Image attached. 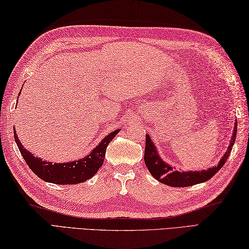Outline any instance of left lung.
<instances>
[{
  "instance_id": "obj_1",
  "label": "left lung",
  "mask_w": 249,
  "mask_h": 249,
  "mask_svg": "<svg viewBox=\"0 0 249 249\" xmlns=\"http://www.w3.org/2000/svg\"><path fill=\"white\" fill-rule=\"evenodd\" d=\"M236 130L237 122L235 121L233 134H232L228 150L226 151L224 156L220 158L217 166L201 171L173 170L174 167H172L170 163H168L161 160L160 154H158V151L156 149L154 142H153L149 135H146L144 150V162L146 165V168L149 169L150 173L157 179V181H160L162 184H166L168 186L186 187L206 182L220 170L221 167L225 165V162L228 160L236 138Z\"/></svg>"
}]
</instances>
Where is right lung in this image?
<instances>
[{
  "label": "right lung",
  "instance_id": "add662e5",
  "mask_svg": "<svg viewBox=\"0 0 249 249\" xmlns=\"http://www.w3.org/2000/svg\"><path fill=\"white\" fill-rule=\"evenodd\" d=\"M20 95V93H19ZM121 129H115L103 138L98 145L91 151L89 155L80 158V160L68 161V162H54L43 160L39 157H35L30 151L24 149L21 143L16 130L14 131L15 141L18 145L21 155L24 158L30 169L39 178L45 182L67 185V184H79L88 181L89 178L96 174L98 169L103 166L105 160L106 150L109 142L112 140Z\"/></svg>",
  "mask_w": 249,
  "mask_h": 249
}]
</instances>
